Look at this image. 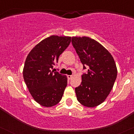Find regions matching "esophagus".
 <instances>
[{
	"label": "esophagus",
	"mask_w": 134,
	"mask_h": 134,
	"mask_svg": "<svg viewBox=\"0 0 134 134\" xmlns=\"http://www.w3.org/2000/svg\"><path fill=\"white\" fill-rule=\"evenodd\" d=\"M72 77L73 76H72V75H68V76H67V78H68L69 79H71L72 78Z\"/></svg>",
	"instance_id": "obj_1"
}]
</instances>
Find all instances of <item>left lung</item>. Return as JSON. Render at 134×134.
Here are the masks:
<instances>
[{"label": "left lung", "instance_id": "left-lung-1", "mask_svg": "<svg viewBox=\"0 0 134 134\" xmlns=\"http://www.w3.org/2000/svg\"><path fill=\"white\" fill-rule=\"evenodd\" d=\"M72 43L83 69L88 68L82 75L81 85L75 89L77 99L85 107H96L105 100L114 85L117 76L115 60L103 46L91 38L74 36Z\"/></svg>", "mask_w": 134, "mask_h": 134}]
</instances>
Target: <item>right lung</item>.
<instances>
[{
  "instance_id": "obj_1",
  "label": "right lung",
  "mask_w": 134,
  "mask_h": 134,
  "mask_svg": "<svg viewBox=\"0 0 134 134\" xmlns=\"http://www.w3.org/2000/svg\"><path fill=\"white\" fill-rule=\"evenodd\" d=\"M70 41V36L52 35L36 44L27 56L23 77L32 97L41 106L52 107L62 99L67 78L52 69Z\"/></svg>"
}]
</instances>
